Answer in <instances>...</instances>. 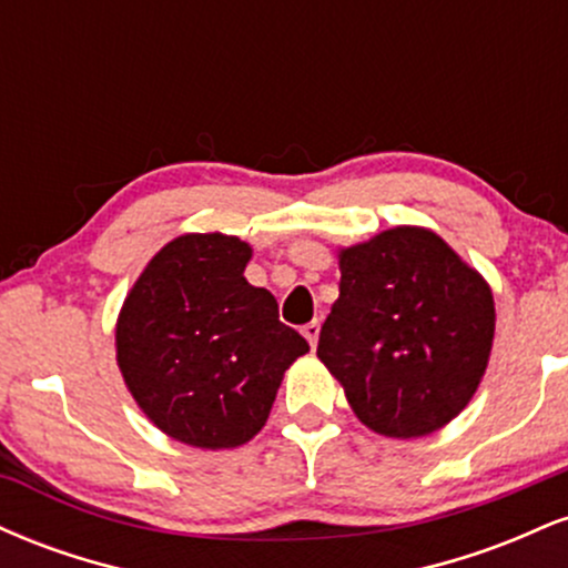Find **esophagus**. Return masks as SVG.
<instances>
[{
    "label": "esophagus",
    "instance_id": "obj_1",
    "mask_svg": "<svg viewBox=\"0 0 568 568\" xmlns=\"http://www.w3.org/2000/svg\"><path fill=\"white\" fill-rule=\"evenodd\" d=\"M302 334H304L306 342H310V347L315 349V344H317V336H321V323H317V321L306 323L304 328H302Z\"/></svg>",
    "mask_w": 568,
    "mask_h": 568
}]
</instances>
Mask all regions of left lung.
<instances>
[{"instance_id": "left-lung-1", "label": "left lung", "mask_w": 568, "mask_h": 568, "mask_svg": "<svg viewBox=\"0 0 568 568\" xmlns=\"http://www.w3.org/2000/svg\"><path fill=\"white\" fill-rule=\"evenodd\" d=\"M338 298L317 357L384 438H422L473 400L491 357V285L425 226L338 247Z\"/></svg>"}]
</instances>
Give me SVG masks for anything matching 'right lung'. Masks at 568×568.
<instances>
[{"mask_svg": "<svg viewBox=\"0 0 568 568\" xmlns=\"http://www.w3.org/2000/svg\"><path fill=\"white\" fill-rule=\"evenodd\" d=\"M253 247L189 232L143 266L116 317V366L154 427L194 448L243 446L270 419L280 382L310 352L277 302L245 280Z\"/></svg>", "mask_w": 568, "mask_h": 568, "instance_id": "1", "label": "right lung"}]
</instances>
